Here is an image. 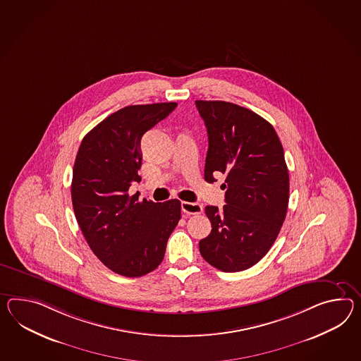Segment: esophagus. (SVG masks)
<instances>
[{"label":"esophagus","instance_id":"34e87169","mask_svg":"<svg viewBox=\"0 0 361 361\" xmlns=\"http://www.w3.org/2000/svg\"><path fill=\"white\" fill-rule=\"evenodd\" d=\"M181 210L189 215H197V214H201L203 209L202 204H200V203L183 202L181 203Z\"/></svg>","mask_w":361,"mask_h":361}]
</instances>
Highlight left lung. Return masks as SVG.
Wrapping results in <instances>:
<instances>
[{"label":"left lung","instance_id":"obj_1","mask_svg":"<svg viewBox=\"0 0 361 361\" xmlns=\"http://www.w3.org/2000/svg\"><path fill=\"white\" fill-rule=\"evenodd\" d=\"M195 106L209 135L204 180L226 176V204L204 209L212 229L200 252L221 271H243L264 258L286 219L284 151L273 125L253 111L219 100H195Z\"/></svg>","mask_w":361,"mask_h":361}]
</instances>
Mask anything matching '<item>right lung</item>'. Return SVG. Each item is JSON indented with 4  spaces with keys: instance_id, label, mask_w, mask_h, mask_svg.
<instances>
[{
    "instance_id": "1",
    "label": "right lung",
    "mask_w": 361,
    "mask_h": 361,
    "mask_svg": "<svg viewBox=\"0 0 361 361\" xmlns=\"http://www.w3.org/2000/svg\"><path fill=\"white\" fill-rule=\"evenodd\" d=\"M177 103L125 106L86 134L71 181V201L94 255L114 273L137 278L161 264L168 238L181 219V202H152L130 195L140 183L141 138Z\"/></svg>"
}]
</instances>
